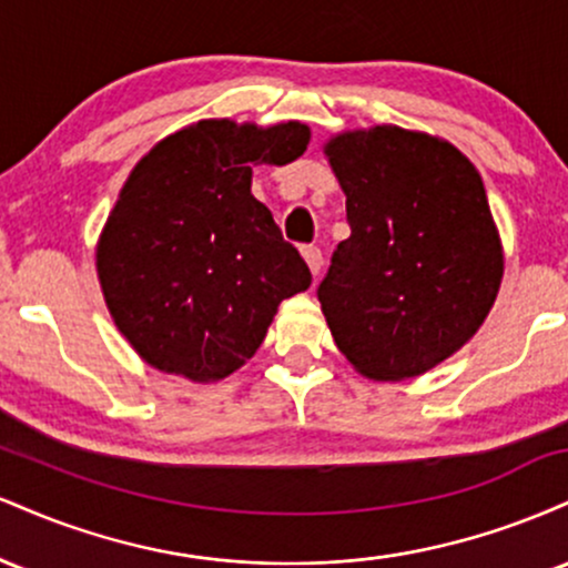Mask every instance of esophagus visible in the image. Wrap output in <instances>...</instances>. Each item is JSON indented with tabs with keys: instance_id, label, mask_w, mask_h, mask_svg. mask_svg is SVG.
I'll use <instances>...</instances> for the list:
<instances>
[{
	"instance_id": "obj_1",
	"label": "esophagus",
	"mask_w": 568,
	"mask_h": 568,
	"mask_svg": "<svg viewBox=\"0 0 568 568\" xmlns=\"http://www.w3.org/2000/svg\"><path fill=\"white\" fill-rule=\"evenodd\" d=\"M302 256H304L306 266H310L312 275H317V272L323 270V253H321V247H317V245H304Z\"/></svg>"
}]
</instances>
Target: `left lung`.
<instances>
[{
	"label": "left lung",
	"instance_id": "8db88e82",
	"mask_svg": "<svg viewBox=\"0 0 568 568\" xmlns=\"http://www.w3.org/2000/svg\"><path fill=\"white\" fill-rule=\"evenodd\" d=\"M325 154L349 224L317 285L336 347L368 379L425 374L497 298L501 245L484 181L452 143L395 125L336 135Z\"/></svg>",
	"mask_w": 568,
	"mask_h": 568
}]
</instances>
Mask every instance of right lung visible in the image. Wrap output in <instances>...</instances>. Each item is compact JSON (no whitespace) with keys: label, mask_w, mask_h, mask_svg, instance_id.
<instances>
[{"label":"right lung","mask_w":568,"mask_h":568,"mask_svg":"<svg viewBox=\"0 0 568 568\" xmlns=\"http://www.w3.org/2000/svg\"><path fill=\"white\" fill-rule=\"evenodd\" d=\"M310 128L202 120L130 173L95 266L116 328L149 366L216 382L262 347L310 266L251 194V165L302 158Z\"/></svg>","instance_id":"right-lung-1"}]
</instances>
